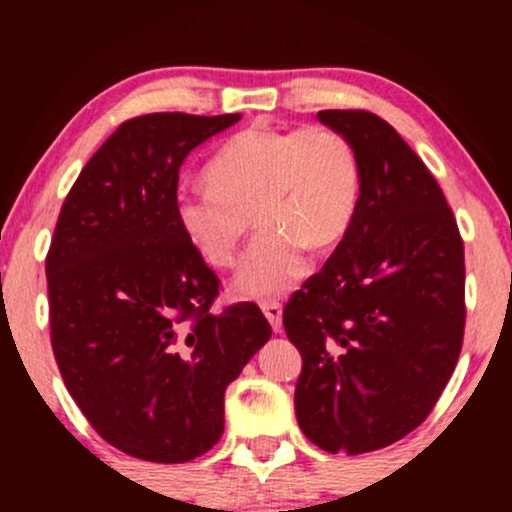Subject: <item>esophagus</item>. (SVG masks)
Here are the masks:
<instances>
[{
    "instance_id": "34e87169",
    "label": "esophagus",
    "mask_w": 512,
    "mask_h": 512,
    "mask_svg": "<svg viewBox=\"0 0 512 512\" xmlns=\"http://www.w3.org/2000/svg\"><path fill=\"white\" fill-rule=\"evenodd\" d=\"M262 313L269 320V325H272V330L274 332H281V303L264 301L262 303Z\"/></svg>"
}]
</instances>
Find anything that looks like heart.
I'll list each match as a JSON object with an SVG mask.
<instances>
[{
    "label": "heart",
    "instance_id": "b5f03b06",
    "mask_svg": "<svg viewBox=\"0 0 512 512\" xmlns=\"http://www.w3.org/2000/svg\"><path fill=\"white\" fill-rule=\"evenodd\" d=\"M209 182L175 192V221L211 267H231L255 219L260 226L236 274L243 296L267 298L308 272L305 250L325 252L349 233L361 202V161L339 129L248 127L207 163Z\"/></svg>",
    "mask_w": 512,
    "mask_h": 512
}]
</instances>
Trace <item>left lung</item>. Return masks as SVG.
Segmentation results:
<instances>
[{"label":"left lung","mask_w":512,"mask_h":512,"mask_svg":"<svg viewBox=\"0 0 512 512\" xmlns=\"http://www.w3.org/2000/svg\"><path fill=\"white\" fill-rule=\"evenodd\" d=\"M361 161L349 233L284 308L303 358L301 431L327 452L361 455L426 421L464 334V245L419 156L366 110H320Z\"/></svg>","instance_id":"left-lung-1"}]
</instances>
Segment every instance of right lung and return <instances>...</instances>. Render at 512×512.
I'll return each mask as SVG.
<instances>
[{
  "mask_svg": "<svg viewBox=\"0 0 512 512\" xmlns=\"http://www.w3.org/2000/svg\"><path fill=\"white\" fill-rule=\"evenodd\" d=\"M238 120L122 122L69 190L45 260L64 385L98 436L146 462L214 448L226 387L272 337L255 303L211 310L219 276L175 221L182 161Z\"/></svg>",
  "mask_w": 512,
  "mask_h": 512,
  "instance_id": "obj_1",
  "label": "right lung"
}]
</instances>
